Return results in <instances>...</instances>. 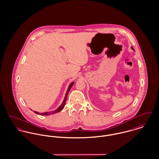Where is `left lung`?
<instances>
[{"label":"left lung","mask_w":159,"mask_h":159,"mask_svg":"<svg viewBox=\"0 0 159 159\" xmlns=\"http://www.w3.org/2000/svg\"><path fill=\"white\" fill-rule=\"evenodd\" d=\"M131 48H132V49H133V50L135 51V50H134V48H133L132 46H131Z\"/></svg>","instance_id":"1"}]
</instances>
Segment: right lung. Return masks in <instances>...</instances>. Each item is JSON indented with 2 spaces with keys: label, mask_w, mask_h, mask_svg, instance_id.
Returning a JSON list of instances; mask_svg holds the SVG:
<instances>
[{
  "label": "right lung",
  "mask_w": 159,
  "mask_h": 159,
  "mask_svg": "<svg viewBox=\"0 0 159 159\" xmlns=\"http://www.w3.org/2000/svg\"><path fill=\"white\" fill-rule=\"evenodd\" d=\"M74 84V82H72L70 84V85L68 86V89H67V91L66 92V95H65V97H64V99L62 103V104L55 110L52 111H50V112H45V113H39L37 111H34L35 113L37 114H39V115H43V116H48V115H51V114H53L57 113H59V111H61L65 107V105H66V100H67V95H68V92L70 90V89L71 88V87L73 86V85Z\"/></svg>",
  "instance_id": "1"
}]
</instances>
